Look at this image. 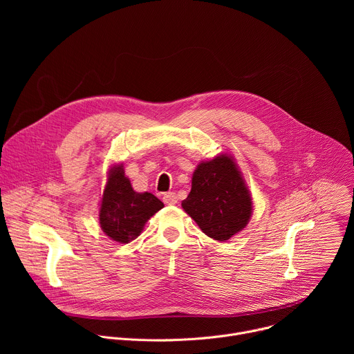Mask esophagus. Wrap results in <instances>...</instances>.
Here are the masks:
<instances>
[{
    "label": "esophagus",
    "instance_id": "esophagus-1",
    "mask_svg": "<svg viewBox=\"0 0 354 354\" xmlns=\"http://www.w3.org/2000/svg\"><path fill=\"white\" fill-rule=\"evenodd\" d=\"M162 200H164V203H165V205H169V206H172V205H176V203H178V197H176V194H175L174 192H168V193H165V194H164V197H162Z\"/></svg>",
    "mask_w": 354,
    "mask_h": 354
}]
</instances>
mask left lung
Instances as JSON below:
<instances>
[{
  "mask_svg": "<svg viewBox=\"0 0 354 354\" xmlns=\"http://www.w3.org/2000/svg\"><path fill=\"white\" fill-rule=\"evenodd\" d=\"M183 210L207 236L224 242L242 231L252 216V197L231 156L200 162Z\"/></svg>",
  "mask_w": 354,
  "mask_h": 354,
  "instance_id": "8db88e82",
  "label": "left lung"
}]
</instances>
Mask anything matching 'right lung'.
I'll return each mask as SVG.
<instances>
[{"label": "right lung", "mask_w": 354, "mask_h": 354, "mask_svg": "<svg viewBox=\"0 0 354 354\" xmlns=\"http://www.w3.org/2000/svg\"><path fill=\"white\" fill-rule=\"evenodd\" d=\"M164 207L153 193L134 192L123 165L109 171L108 182L99 209V224L113 241L129 243L136 239L145 223Z\"/></svg>", "instance_id": "right-lung-1"}]
</instances>
